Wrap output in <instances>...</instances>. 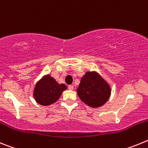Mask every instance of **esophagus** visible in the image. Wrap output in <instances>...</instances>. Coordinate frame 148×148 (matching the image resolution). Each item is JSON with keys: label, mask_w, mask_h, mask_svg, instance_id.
Returning <instances> with one entry per match:
<instances>
[{"label": "esophagus", "mask_w": 148, "mask_h": 148, "mask_svg": "<svg viewBox=\"0 0 148 148\" xmlns=\"http://www.w3.org/2000/svg\"><path fill=\"white\" fill-rule=\"evenodd\" d=\"M68 89H69V90H73V89H74V87H73V85H69V86H68Z\"/></svg>", "instance_id": "34e87169"}]
</instances>
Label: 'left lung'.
Returning <instances> with one entry per match:
<instances>
[{
	"mask_svg": "<svg viewBox=\"0 0 148 148\" xmlns=\"http://www.w3.org/2000/svg\"><path fill=\"white\" fill-rule=\"evenodd\" d=\"M108 84L96 73H86L77 89L78 97L92 108H99L108 100L110 95Z\"/></svg>",
	"mask_w": 148,
	"mask_h": 148,
	"instance_id": "1",
	"label": "left lung"
}]
</instances>
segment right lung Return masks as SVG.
Instances as JSON below:
<instances>
[{
	"label": "right lung",
	"mask_w": 148,
	"mask_h": 148,
	"mask_svg": "<svg viewBox=\"0 0 148 148\" xmlns=\"http://www.w3.org/2000/svg\"><path fill=\"white\" fill-rule=\"evenodd\" d=\"M66 89L65 84H59L54 78L47 75L38 82L35 86L34 98L41 105H49L56 102Z\"/></svg>",
	"instance_id": "1"
}]
</instances>
